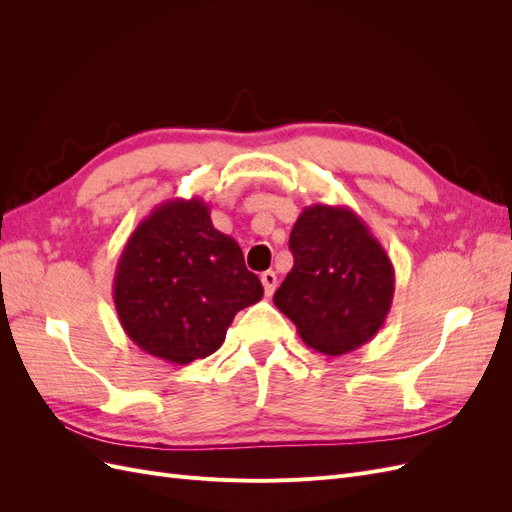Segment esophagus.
Returning a JSON list of instances; mask_svg holds the SVG:
<instances>
[{
  "instance_id": "1",
  "label": "esophagus",
  "mask_w": 512,
  "mask_h": 512,
  "mask_svg": "<svg viewBox=\"0 0 512 512\" xmlns=\"http://www.w3.org/2000/svg\"><path fill=\"white\" fill-rule=\"evenodd\" d=\"M260 282H262V286H265L267 297H271V294L277 288V275H275V271H265V273H262L260 275Z\"/></svg>"
}]
</instances>
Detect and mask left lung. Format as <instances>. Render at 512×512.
Returning a JSON list of instances; mask_svg holds the SVG:
<instances>
[{
    "label": "left lung",
    "instance_id": "1",
    "mask_svg": "<svg viewBox=\"0 0 512 512\" xmlns=\"http://www.w3.org/2000/svg\"><path fill=\"white\" fill-rule=\"evenodd\" d=\"M288 247L294 265L273 303L303 342L329 356L367 344L391 312L395 269L361 215L342 205H309Z\"/></svg>",
    "mask_w": 512,
    "mask_h": 512
}]
</instances>
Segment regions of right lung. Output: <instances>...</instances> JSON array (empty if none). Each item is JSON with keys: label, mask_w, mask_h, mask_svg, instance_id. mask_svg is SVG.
Instances as JSON below:
<instances>
[{"label": "right lung", "mask_w": 512, "mask_h": 512, "mask_svg": "<svg viewBox=\"0 0 512 512\" xmlns=\"http://www.w3.org/2000/svg\"><path fill=\"white\" fill-rule=\"evenodd\" d=\"M262 294L239 243L213 228L203 198H170L153 209L123 245L113 280L123 331L175 365L218 350L232 318Z\"/></svg>", "instance_id": "add662e5"}]
</instances>
